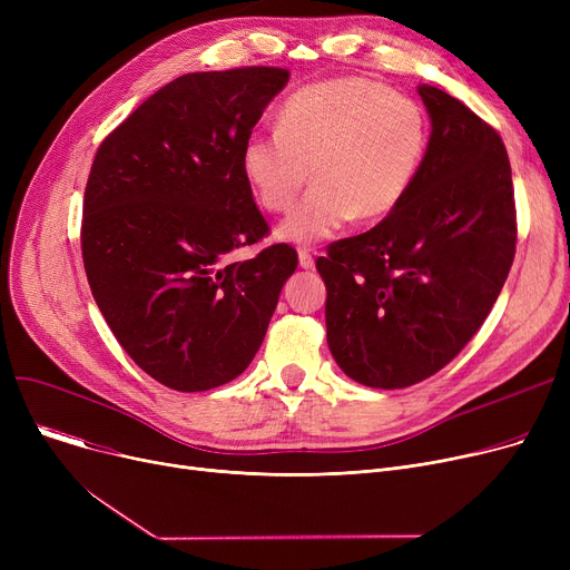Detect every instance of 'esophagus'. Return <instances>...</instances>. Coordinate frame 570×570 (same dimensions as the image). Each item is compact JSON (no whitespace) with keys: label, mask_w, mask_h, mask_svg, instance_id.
<instances>
[{"label":"esophagus","mask_w":570,"mask_h":570,"mask_svg":"<svg viewBox=\"0 0 570 570\" xmlns=\"http://www.w3.org/2000/svg\"><path fill=\"white\" fill-rule=\"evenodd\" d=\"M297 261H301V267H305V269L314 267V256L309 249H297Z\"/></svg>","instance_id":"1"}]
</instances>
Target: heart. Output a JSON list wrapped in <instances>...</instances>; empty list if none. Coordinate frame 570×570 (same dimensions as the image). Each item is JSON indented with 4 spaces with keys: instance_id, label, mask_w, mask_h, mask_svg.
Returning a JSON list of instances; mask_svg holds the SVG:
<instances>
[{
    "instance_id": "heart-1",
    "label": "heart",
    "mask_w": 570,
    "mask_h": 570,
    "mask_svg": "<svg viewBox=\"0 0 570 570\" xmlns=\"http://www.w3.org/2000/svg\"><path fill=\"white\" fill-rule=\"evenodd\" d=\"M428 149V117L413 99L363 78H335L297 89L277 131H256L245 145L243 175L267 213H286L312 179L314 187L279 224L286 243L312 245L353 217L372 222L404 200Z\"/></svg>"
}]
</instances>
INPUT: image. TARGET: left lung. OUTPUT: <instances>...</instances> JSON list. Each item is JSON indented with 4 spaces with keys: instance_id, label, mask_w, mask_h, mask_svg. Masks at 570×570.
Segmentation results:
<instances>
[{
    "instance_id": "obj_1",
    "label": "left lung",
    "mask_w": 570,
    "mask_h": 570,
    "mask_svg": "<svg viewBox=\"0 0 570 570\" xmlns=\"http://www.w3.org/2000/svg\"><path fill=\"white\" fill-rule=\"evenodd\" d=\"M432 134L404 200L316 258L327 346L353 381L395 391L445 367L478 333L515 256L511 161L462 101L417 85Z\"/></svg>"
}]
</instances>
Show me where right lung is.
<instances>
[{"mask_svg":"<svg viewBox=\"0 0 570 570\" xmlns=\"http://www.w3.org/2000/svg\"><path fill=\"white\" fill-rule=\"evenodd\" d=\"M286 69L179 76L106 136L82 203L89 288L131 361L179 393L243 374L263 344L297 254L249 261L267 222L243 175V145Z\"/></svg>","mask_w":570,"mask_h":570,"instance_id":"right-lung-1","label":"right lung"}]
</instances>
